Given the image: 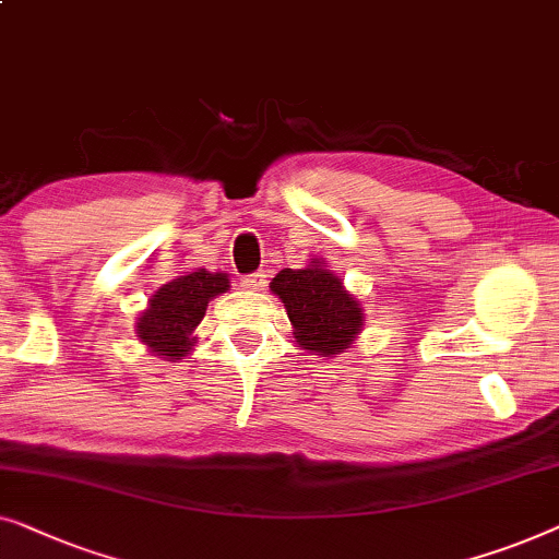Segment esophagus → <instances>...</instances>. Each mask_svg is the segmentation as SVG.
<instances>
[{
    "label": "esophagus",
    "instance_id": "obj_1",
    "mask_svg": "<svg viewBox=\"0 0 559 559\" xmlns=\"http://www.w3.org/2000/svg\"><path fill=\"white\" fill-rule=\"evenodd\" d=\"M242 288L248 290H263L265 288V273H248V276H242Z\"/></svg>",
    "mask_w": 559,
    "mask_h": 559
}]
</instances>
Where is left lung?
Segmentation results:
<instances>
[{
	"label": "left lung",
	"instance_id": "1",
	"mask_svg": "<svg viewBox=\"0 0 559 559\" xmlns=\"http://www.w3.org/2000/svg\"><path fill=\"white\" fill-rule=\"evenodd\" d=\"M311 263L304 271H281L271 281V290L286 306L296 342L329 357L355 342L365 317L357 298L344 290L342 278L319 261Z\"/></svg>",
	"mask_w": 559,
	"mask_h": 559
}]
</instances>
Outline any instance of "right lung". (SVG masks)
<instances>
[{
    "label": "right lung",
    "mask_w": 559,
    "mask_h": 559,
    "mask_svg": "<svg viewBox=\"0 0 559 559\" xmlns=\"http://www.w3.org/2000/svg\"><path fill=\"white\" fill-rule=\"evenodd\" d=\"M230 288L225 273L192 271L164 283L139 319V340L164 359H182L194 344L192 332L207 311L210 298Z\"/></svg>",
    "instance_id": "add662e5"
}]
</instances>
